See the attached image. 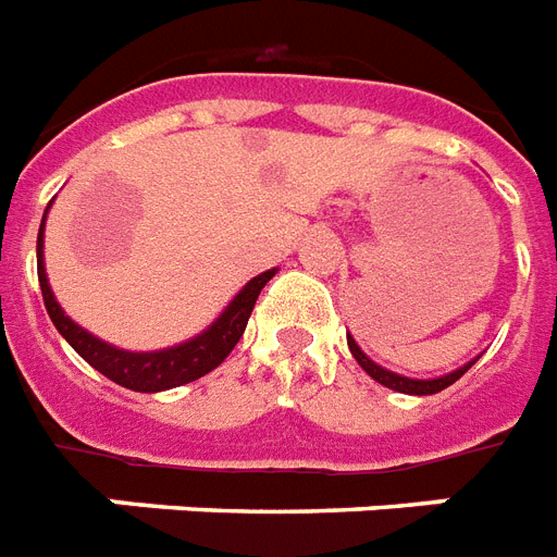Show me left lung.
<instances>
[{"label":"left lung","instance_id":"1","mask_svg":"<svg viewBox=\"0 0 557 557\" xmlns=\"http://www.w3.org/2000/svg\"><path fill=\"white\" fill-rule=\"evenodd\" d=\"M348 348H350V354H354L356 362L362 364V371L368 373L371 380H376L380 385H385V388H391V391H399V394H411V397H429V394H440V391L448 388V385H455L462 373L469 371L471 364L478 362V356H474L471 362L460 364V368L451 373H443V376H434V380H413V376H403V373L388 371V368H382V364L373 362L371 356L364 354V350L356 345V339L350 336V333H348Z\"/></svg>","mask_w":557,"mask_h":557}]
</instances>
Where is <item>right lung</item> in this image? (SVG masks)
Listing matches in <instances>:
<instances>
[{
	"label": "right lung",
	"instance_id": "1",
	"mask_svg": "<svg viewBox=\"0 0 557 557\" xmlns=\"http://www.w3.org/2000/svg\"><path fill=\"white\" fill-rule=\"evenodd\" d=\"M48 215V209H46ZM46 218L39 224L37 235V273L39 287H42V299H46V310L51 315L53 327L60 331V336L69 342L71 348L77 350L95 371L102 376H109L111 382H117L128 391H140V394H158V391L177 388L186 382L201 380L203 373L215 371L218 364L224 362L230 350L238 345L244 327L250 322L252 307H256L258 293L264 290V284L275 275L273 270L256 275L244 284L242 290L235 293L233 301L221 310L215 322L203 327L198 336L172 345V348L160 350H126L109 342L97 339L95 333H88L86 327H79L71 315L60 307L57 296H53L51 284H48L46 273V256H42V242H46Z\"/></svg>",
	"mask_w": 557,
	"mask_h": 557
}]
</instances>
